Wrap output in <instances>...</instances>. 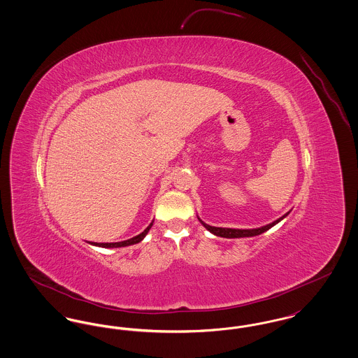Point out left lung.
I'll use <instances>...</instances> for the list:
<instances>
[{
	"mask_svg": "<svg viewBox=\"0 0 358 358\" xmlns=\"http://www.w3.org/2000/svg\"><path fill=\"white\" fill-rule=\"evenodd\" d=\"M287 215H289V213H286L285 216H282V217H280V219H278L276 222H271V224H268V225H264V227H262V228H256V229H232V228H217V227H210V225L205 224V222H201L200 219H199V220L201 222V224L204 225L205 228H206L209 232L215 234L216 236H220V238H250V236H256V235H260V234H263V232L268 231L270 228H273L275 224H278V222H280L282 219H285Z\"/></svg>",
	"mask_w": 358,
	"mask_h": 358,
	"instance_id": "1",
	"label": "left lung"
}]
</instances>
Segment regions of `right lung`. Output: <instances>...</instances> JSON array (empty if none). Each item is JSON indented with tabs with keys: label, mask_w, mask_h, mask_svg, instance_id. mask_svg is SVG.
I'll return each mask as SVG.
<instances>
[{
	"label": "right lung",
	"mask_w": 358,
	"mask_h": 358,
	"mask_svg": "<svg viewBox=\"0 0 358 358\" xmlns=\"http://www.w3.org/2000/svg\"><path fill=\"white\" fill-rule=\"evenodd\" d=\"M152 225H153V222H152L142 234H139L138 236H136V238H129V240L120 241V243H92V244H94V245H99V247H104V248H118V247H126V245L136 244V243H139L142 238L146 236V234L149 232V229L152 228Z\"/></svg>",
	"instance_id": "1"
}]
</instances>
